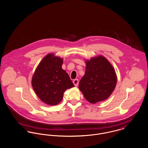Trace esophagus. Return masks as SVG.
I'll return each instance as SVG.
<instances>
[{"mask_svg": "<svg viewBox=\"0 0 148 148\" xmlns=\"http://www.w3.org/2000/svg\"><path fill=\"white\" fill-rule=\"evenodd\" d=\"M73 83L75 85V86H78V83H79V80L78 79H74L73 80Z\"/></svg>", "mask_w": 148, "mask_h": 148, "instance_id": "obj_1", "label": "esophagus"}]
</instances>
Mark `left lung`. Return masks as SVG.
Returning <instances> with one entry per match:
<instances>
[{
  "label": "left lung",
  "instance_id": "8db88e82",
  "mask_svg": "<svg viewBox=\"0 0 148 148\" xmlns=\"http://www.w3.org/2000/svg\"><path fill=\"white\" fill-rule=\"evenodd\" d=\"M86 71L79 89L92 103L106 100L115 88L117 78L113 66L102 56L86 61Z\"/></svg>",
  "mask_w": 148,
  "mask_h": 148
}]
</instances>
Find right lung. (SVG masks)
I'll list each match as a JSON object with an SVG mask.
<instances>
[{"label":"right lung","mask_w":148,"mask_h":148,"mask_svg":"<svg viewBox=\"0 0 148 148\" xmlns=\"http://www.w3.org/2000/svg\"><path fill=\"white\" fill-rule=\"evenodd\" d=\"M63 60L52 53L44 57L33 75L32 84L38 97L46 104L61 102L64 92L74 87L68 74L62 69Z\"/></svg>","instance_id":"obj_1"}]
</instances>
